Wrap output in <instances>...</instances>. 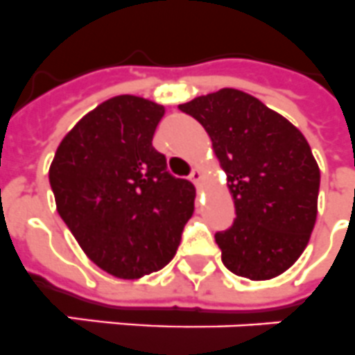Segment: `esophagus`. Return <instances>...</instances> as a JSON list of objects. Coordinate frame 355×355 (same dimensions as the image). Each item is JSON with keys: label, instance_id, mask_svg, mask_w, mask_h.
Listing matches in <instances>:
<instances>
[{"label": "esophagus", "instance_id": "34e87169", "mask_svg": "<svg viewBox=\"0 0 355 355\" xmlns=\"http://www.w3.org/2000/svg\"><path fill=\"white\" fill-rule=\"evenodd\" d=\"M189 178H191V180L195 184H200L202 178H204V171H202V168H195V169H193L191 175H189Z\"/></svg>", "mask_w": 355, "mask_h": 355}]
</instances>
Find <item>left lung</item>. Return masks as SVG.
Instances as JSON below:
<instances>
[{
	"mask_svg": "<svg viewBox=\"0 0 355 355\" xmlns=\"http://www.w3.org/2000/svg\"><path fill=\"white\" fill-rule=\"evenodd\" d=\"M178 110L207 132L233 196L234 223L214 234L223 265L254 282L285 272L305 251L318 216L320 166L303 133L234 88Z\"/></svg>",
	"mask_w": 355,
	"mask_h": 355,
	"instance_id": "1",
	"label": "left lung"
}]
</instances>
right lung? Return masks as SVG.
I'll use <instances>...</instances> for the list:
<instances>
[{"label": "right lung", "instance_id": "add662e5", "mask_svg": "<svg viewBox=\"0 0 355 355\" xmlns=\"http://www.w3.org/2000/svg\"><path fill=\"white\" fill-rule=\"evenodd\" d=\"M164 106L117 95L88 112L50 164L58 213L85 254L115 278L168 265L195 211V187L171 177L151 141Z\"/></svg>", "mask_w": 355, "mask_h": 355}]
</instances>
